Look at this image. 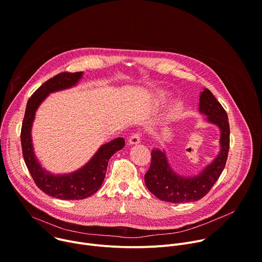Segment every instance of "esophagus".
<instances>
[{
  "mask_svg": "<svg viewBox=\"0 0 262 262\" xmlns=\"http://www.w3.org/2000/svg\"><path fill=\"white\" fill-rule=\"evenodd\" d=\"M141 142V137H140V134H134L129 140H128V143L129 145H137Z\"/></svg>",
  "mask_w": 262,
  "mask_h": 262,
  "instance_id": "1",
  "label": "esophagus"
}]
</instances>
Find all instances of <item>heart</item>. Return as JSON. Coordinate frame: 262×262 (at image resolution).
Here are the masks:
<instances>
[{"instance_id": "heart-1", "label": "heart", "mask_w": 262, "mask_h": 262, "mask_svg": "<svg viewBox=\"0 0 262 262\" xmlns=\"http://www.w3.org/2000/svg\"><path fill=\"white\" fill-rule=\"evenodd\" d=\"M170 96V93L167 92V91H157L155 94H154V100L157 102V103H163L165 102ZM184 111V102L182 100H176L172 103L171 107L169 108L168 111V117L170 119H174L178 116H180L182 114V112Z\"/></svg>"}]
</instances>
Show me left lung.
I'll return each mask as SVG.
<instances>
[{
	"label": "left lung",
	"mask_w": 262,
	"mask_h": 262,
	"mask_svg": "<svg viewBox=\"0 0 262 262\" xmlns=\"http://www.w3.org/2000/svg\"><path fill=\"white\" fill-rule=\"evenodd\" d=\"M200 114L205 121L220 129V151L213 161L197 175L184 176L176 173L169 164L165 150L152 149L150 168L145 174L147 189L156 197L170 203L195 202L203 198L225 168L230 143V128L226 111L206 88L200 93Z\"/></svg>",
	"instance_id": "8db88e82"
}]
</instances>
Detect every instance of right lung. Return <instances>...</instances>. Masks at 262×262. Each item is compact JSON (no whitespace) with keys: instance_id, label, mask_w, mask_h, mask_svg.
I'll return each instance as SVG.
<instances>
[{"instance_id":"add662e5","label":"right lung","mask_w":262,"mask_h":262,"mask_svg":"<svg viewBox=\"0 0 262 262\" xmlns=\"http://www.w3.org/2000/svg\"><path fill=\"white\" fill-rule=\"evenodd\" d=\"M83 74V71L62 72L43 83L29 98L21 125L23 156L32 178L43 193L60 200H81L97 192L103 182L110 159L125 144L123 138H116L101 145L88 163L67 174L51 173L37 159L32 141V126L37 108L51 93L77 86Z\"/></svg>"}]
</instances>
